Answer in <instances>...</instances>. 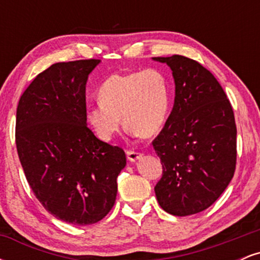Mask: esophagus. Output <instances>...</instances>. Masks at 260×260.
<instances>
[{
	"label": "esophagus",
	"mask_w": 260,
	"mask_h": 260,
	"mask_svg": "<svg viewBox=\"0 0 260 260\" xmlns=\"http://www.w3.org/2000/svg\"><path fill=\"white\" fill-rule=\"evenodd\" d=\"M127 159L129 161H132L134 162L136 160H138L140 156H142V154L138 153V151H134V150H127Z\"/></svg>",
	"instance_id": "esophagus-1"
}]
</instances>
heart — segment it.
Masks as SVG:
<instances>
[{"mask_svg":"<svg viewBox=\"0 0 260 260\" xmlns=\"http://www.w3.org/2000/svg\"><path fill=\"white\" fill-rule=\"evenodd\" d=\"M100 104L86 112V121L95 136L111 140L124 126L143 138L161 131L168 118L170 91L165 74L156 68L107 77L98 92Z\"/></svg>","mask_w":260,"mask_h":260,"instance_id":"obj_1","label":"heart"}]
</instances>
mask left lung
<instances>
[{"label": "left lung", "instance_id": "1", "mask_svg": "<svg viewBox=\"0 0 260 260\" xmlns=\"http://www.w3.org/2000/svg\"><path fill=\"white\" fill-rule=\"evenodd\" d=\"M153 59L171 68L176 85L172 111L151 143L162 165L155 194L166 213L192 215L210 207L234 177V110L220 83L199 62L180 55Z\"/></svg>", "mask_w": 260, "mask_h": 260}]
</instances>
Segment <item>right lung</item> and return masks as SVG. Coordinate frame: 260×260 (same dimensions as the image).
Returning <instances> with one entry per match:
<instances>
[{"label":"right lung","mask_w":260,"mask_h":260,"mask_svg":"<svg viewBox=\"0 0 260 260\" xmlns=\"http://www.w3.org/2000/svg\"><path fill=\"white\" fill-rule=\"evenodd\" d=\"M100 59L58 62L39 73L17 107L18 156L38 201L57 219L91 225L111 210L126 154L86 126L85 85Z\"/></svg>","instance_id":"obj_1"}]
</instances>
